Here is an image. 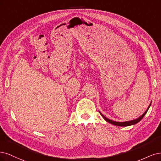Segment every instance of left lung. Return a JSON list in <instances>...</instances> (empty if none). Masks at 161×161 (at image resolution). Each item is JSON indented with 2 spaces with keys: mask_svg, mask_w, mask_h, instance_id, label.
<instances>
[{
  "mask_svg": "<svg viewBox=\"0 0 161 161\" xmlns=\"http://www.w3.org/2000/svg\"><path fill=\"white\" fill-rule=\"evenodd\" d=\"M150 105H151V103H150V105H149V106H148V108H147V110L145 111V112L141 116V117H139L138 118H137V119H135V120H130V121H128V122H116V121H113V120H110V119H108V118H106L104 116H103V114H102L100 113V114L102 115V116L104 118V120H106V121H107L108 122H109V123H110V124H114V125H116V126H131V125H134V124H136V123H138V122H140L141 121L142 119V118L144 116V115L146 114H147V111L148 110V109H149V108H150Z\"/></svg>",
  "mask_w": 161,
  "mask_h": 161,
  "instance_id": "1",
  "label": "left lung"
}]
</instances>
